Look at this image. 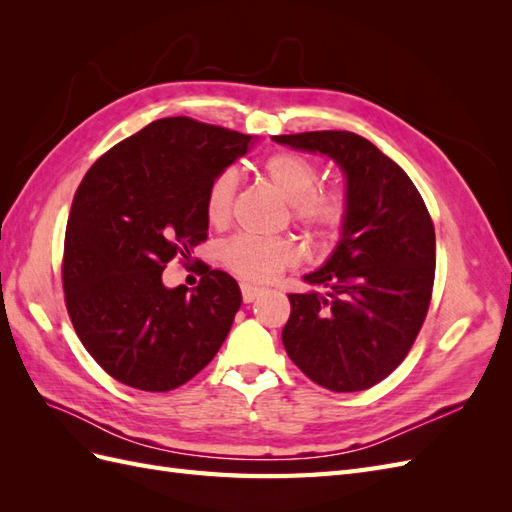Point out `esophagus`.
Instances as JSON below:
<instances>
[{"label":"esophagus","instance_id":"obj_1","mask_svg":"<svg viewBox=\"0 0 512 512\" xmlns=\"http://www.w3.org/2000/svg\"><path fill=\"white\" fill-rule=\"evenodd\" d=\"M260 288L250 286V284H241V294H243V303H252L254 299L260 297Z\"/></svg>","mask_w":512,"mask_h":512}]
</instances>
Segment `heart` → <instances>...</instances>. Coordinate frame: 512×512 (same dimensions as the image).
<instances>
[{"label": "heart", "mask_w": 512, "mask_h": 512, "mask_svg": "<svg viewBox=\"0 0 512 512\" xmlns=\"http://www.w3.org/2000/svg\"><path fill=\"white\" fill-rule=\"evenodd\" d=\"M262 177L280 192L290 218L314 235L329 237L348 218V196L339 185H322L318 164L297 151H275L260 166ZM237 194V179L228 170L218 173L205 192V218L211 226L228 224ZM299 252L288 237L237 235L222 245L224 267L245 282H271L297 260Z\"/></svg>", "instance_id": "heart-1"}]
</instances>
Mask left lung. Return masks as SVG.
I'll use <instances>...</instances> for the list:
<instances>
[{"label":"left lung","mask_w":512,"mask_h":512,"mask_svg":"<svg viewBox=\"0 0 512 512\" xmlns=\"http://www.w3.org/2000/svg\"><path fill=\"white\" fill-rule=\"evenodd\" d=\"M275 143L318 151L346 173L348 218L322 269L320 292L288 294L282 342L303 374L333 393L365 391L406 359L436 277V230L416 185L367 138L346 130L282 134Z\"/></svg>","instance_id":"left-lung-1"}]
</instances>
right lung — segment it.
I'll use <instances>...</instances> for the list:
<instances>
[{
    "mask_svg": "<svg viewBox=\"0 0 512 512\" xmlns=\"http://www.w3.org/2000/svg\"><path fill=\"white\" fill-rule=\"evenodd\" d=\"M252 136L166 117L117 143L74 194L61 284L85 350L121 384L166 393L218 354L241 307L232 277L196 260L198 286L166 288L173 258L207 241L205 192Z\"/></svg>",
    "mask_w": 512,
    "mask_h": 512,
    "instance_id": "1",
    "label": "right lung"
}]
</instances>
